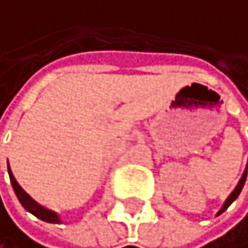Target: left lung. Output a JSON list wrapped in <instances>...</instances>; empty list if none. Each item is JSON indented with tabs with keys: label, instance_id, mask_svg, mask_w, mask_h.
<instances>
[{
	"label": "left lung",
	"instance_id": "obj_1",
	"mask_svg": "<svg viewBox=\"0 0 248 248\" xmlns=\"http://www.w3.org/2000/svg\"><path fill=\"white\" fill-rule=\"evenodd\" d=\"M247 170H248V161H247V166H246V170H244V173H242V177H241V180H239V183H237V186L234 188V191L232 193L228 196V199L225 201V204H223V207L220 209V212L217 215H220V214H223V212H225L228 207H230L234 201L237 199V196L241 194V191H242V188H244V183H246V178H247Z\"/></svg>",
	"mask_w": 248,
	"mask_h": 248
}]
</instances>
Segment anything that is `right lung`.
I'll return each mask as SVG.
<instances>
[{"mask_svg":"<svg viewBox=\"0 0 248 248\" xmlns=\"http://www.w3.org/2000/svg\"><path fill=\"white\" fill-rule=\"evenodd\" d=\"M7 172H9V178H11V185L12 188H14V193L17 196V199L20 201V204L23 205V209H25L27 212H30V214H33L36 218L43 220V221H47V223H60V218L59 215L55 214V212L46 209V207L39 205L36 201H33L30 196L25 193V191L22 189L20 185L17 183V180L14 178V175H12L11 172V167L7 169Z\"/></svg>","mask_w":248,"mask_h":248,"instance_id":"add662e5","label":"right lung"}]
</instances>
